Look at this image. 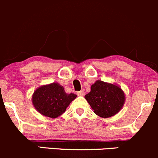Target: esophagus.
<instances>
[{"mask_svg":"<svg viewBox=\"0 0 158 158\" xmlns=\"http://www.w3.org/2000/svg\"><path fill=\"white\" fill-rule=\"evenodd\" d=\"M77 96H84V91H83V90H81V91H79V92H77Z\"/></svg>","mask_w":158,"mask_h":158,"instance_id":"34e87169","label":"esophagus"}]
</instances>
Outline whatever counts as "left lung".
Returning <instances> with one entry per match:
<instances>
[{
    "label": "left lung",
    "mask_w": 158,
    "mask_h": 158,
    "mask_svg": "<svg viewBox=\"0 0 158 158\" xmlns=\"http://www.w3.org/2000/svg\"><path fill=\"white\" fill-rule=\"evenodd\" d=\"M85 99L96 114L103 118L118 114L125 103V93L118 84L98 80L91 85Z\"/></svg>",
    "instance_id": "8db88e82"
}]
</instances>
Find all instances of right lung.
Returning <instances> with one entry per match:
<instances>
[{"mask_svg": "<svg viewBox=\"0 0 158 158\" xmlns=\"http://www.w3.org/2000/svg\"><path fill=\"white\" fill-rule=\"evenodd\" d=\"M76 97L77 95L65 93L63 86L53 82L37 88L32 95L31 102L40 114L56 118L65 112L68 106Z\"/></svg>", "mask_w": 158, "mask_h": 158, "instance_id": "add662e5", "label": "right lung"}]
</instances>
